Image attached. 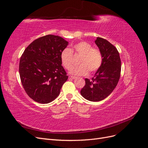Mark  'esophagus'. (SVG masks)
Returning <instances> with one entry per match:
<instances>
[{"label":"esophagus","mask_w":148,"mask_h":148,"mask_svg":"<svg viewBox=\"0 0 148 148\" xmlns=\"http://www.w3.org/2000/svg\"><path fill=\"white\" fill-rule=\"evenodd\" d=\"M69 79H75V78H76V77H73V76H69Z\"/></svg>","instance_id":"34e87169"}]
</instances>
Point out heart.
<instances>
[{
    "instance_id": "1",
    "label": "heart",
    "mask_w": 148,
    "mask_h": 148,
    "mask_svg": "<svg viewBox=\"0 0 148 148\" xmlns=\"http://www.w3.org/2000/svg\"><path fill=\"white\" fill-rule=\"evenodd\" d=\"M73 53L75 55H79L78 66L73 67L70 71L71 75L84 76L88 74L89 70L95 72L99 69L102 63V56L97 48L92 47L88 42L81 41L74 44L71 49L65 48L60 54L62 65L65 69L69 70L72 66Z\"/></svg>"
}]
</instances>
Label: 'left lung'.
Masks as SVG:
<instances>
[{
	"label": "left lung",
	"instance_id": "obj_1",
	"mask_svg": "<svg viewBox=\"0 0 148 148\" xmlns=\"http://www.w3.org/2000/svg\"><path fill=\"white\" fill-rule=\"evenodd\" d=\"M102 56V63L92 80L85 79V85L80 93L85 99L100 101L109 96L119 82L121 72L119 53L106 39L97 37L95 41Z\"/></svg>",
	"mask_w": 148,
	"mask_h": 148
}]
</instances>
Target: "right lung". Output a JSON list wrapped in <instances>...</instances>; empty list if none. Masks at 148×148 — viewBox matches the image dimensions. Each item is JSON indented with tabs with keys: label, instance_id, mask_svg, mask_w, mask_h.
<instances>
[{
	"label": "right lung",
	"instance_id": "1",
	"mask_svg": "<svg viewBox=\"0 0 148 148\" xmlns=\"http://www.w3.org/2000/svg\"><path fill=\"white\" fill-rule=\"evenodd\" d=\"M64 39L49 34L34 40L25 49L19 64V73L25 92L40 104H47L59 95L68 79L60 59L68 46Z\"/></svg>",
	"mask_w": 148,
	"mask_h": 148
}]
</instances>
